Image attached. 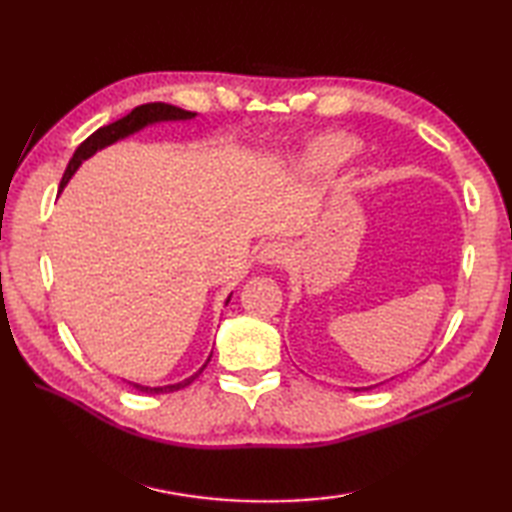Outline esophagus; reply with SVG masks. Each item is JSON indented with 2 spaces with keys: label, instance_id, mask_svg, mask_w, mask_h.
<instances>
[{
  "label": "esophagus",
  "instance_id": "esophagus-1",
  "mask_svg": "<svg viewBox=\"0 0 512 512\" xmlns=\"http://www.w3.org/2000/svg\"><path fill=\"white\" fill-rule=\"evenodd\" d=\"M288 253H290V250H288L286 244L266 242L262 248H259L257 259H259V264H264V266H279V264L286 262Z\"/></svg>",
  "mask_w": 512,
  "mask_h": 512
}]
</instances>
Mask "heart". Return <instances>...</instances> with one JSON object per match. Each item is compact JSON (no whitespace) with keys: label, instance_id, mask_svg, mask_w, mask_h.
Returning a JSON list of instances; mask_svg holds the SVG:
<instances>
[{"label":"heart","instance_id":"1","mask_svg":"<svg viewBox=\"0 0 512 512\" xmlns=\"http://www.w3.org/2000/svg\"><path fill=\"white\" fill-rule=\"evenodd\" d=\"M361 145L347 134H323L314 138L301 156V169L308 173H328L350 162Z\"/></svg>","mask_w":512,"mask_h":512}]
</instances>
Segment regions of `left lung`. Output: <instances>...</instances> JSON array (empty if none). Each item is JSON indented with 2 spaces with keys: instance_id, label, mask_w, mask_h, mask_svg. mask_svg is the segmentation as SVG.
<instances>
[{
  "instance_id": "obj_1",
  "label": "left lung",
  "mask_w": 512,
  "mask_h": 512,
  "mask_svg": "<svg viewBox=\"0 0 512 512\" xmlns=\"http://www.w3.org/2000/svg\"><path fill=\"white\" fill-rule=\"evenodd\" d=\"M372 387H378V385H369V387H361V389H372ZM361 389H354V391H361Z\"/></svg>"
}]
</instances>
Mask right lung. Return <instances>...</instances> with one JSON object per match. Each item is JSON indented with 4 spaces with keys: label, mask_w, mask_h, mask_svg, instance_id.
Masks as SVG:
<instances>
[{
    "label": "right lung",
    "mask_w": 512,
    "mask_h": 512,
    "mask_svg": "<svg viewBox=\"0 0 512 512\" xmlns=\"http://www.w3.org/2000/svg\"><path fill=\"white\" fill-rule=\"evenodd\" d=\"M198 114L195 112H187V110H180V107L176 105H169V103H147V105H138L134 107L132 112H129L127 116L118 118L116 123H110L105 125L101 129H96V132L92 136H88L83 140V143L76 147L72 160L68 162V169H65L63 178H61V187L59 191L65 189V184L70 182V178L76 173V169H79L83 165V160L92 158L96 151H101L105 147H110L114 143H118V140H123L127 136H134L138 134L140 129H145L149 125H158V123H176V121H191V118H195ZM233 295V292H231ZM231 295L226 297V303L231 301ZM213 354V352H211ZM211 354L209 358H206V363L211 361ZM206 363L195 372L193 376L180 380V383L176 385H165V387H149V385H140V383H132V380H127L129 385H132L136 391H140V394H167V391H178L182 387L191 385L195 378H198L202 374V369L206 367Z\"/></svg>",
    "instance_id": "right-lung-1"
}]
</instances>
